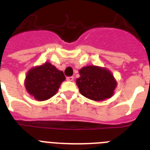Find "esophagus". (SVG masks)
I'll use <instances>...</instances> for the list:
<instances>
[{
  "instance_id": "1",
  "label": "esophagus",
  "mask_w": 150,
  "mask_h": 150,
  "mask_svg": "<svg viewBox=\"0 0 150 150\" xmlns=\"http://www.w3.org/2000/svg\"><path fill=\"white\" fill-rule=\"evenodd\" d=\"M66 80L69 81H72L74 80V77L73 76H70V77H67L66 78Z\"/></svg>"
}]
</instances>
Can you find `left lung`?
Wrapping results in <instances>:
<instances>
[{
  "label": "left lung",
  "instance_id": "left-lung-1",
  "mask_svg": "<svg viewBox=\"0 0 150 150\" xmlns=\"http://www.w3.org/2000/svg\"><path fill=\"white\" fill-rule=\"evenodd\" d=\"M76 79L79 91L87 98L101 101L114 95L117 82L110 70L96 65H87L79 70Z\"/></svg>",
  "mask_w": 150,
  "mask_h": 150
}]
</instances>
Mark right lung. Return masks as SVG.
Wrapping results in <instances>:
<instances>
[{"label":"right lung","instance_id":"add662e5","mask_svg":"<svg viewBox=\"0 0 150 150\" xmlns=\"http://www.w3.org/2000/svg\"><path fill=\"white\" fill-rule=\"evenodd\" d=\"M65 80L63 71L50 62H45L29 70L24 85L26 91L34 99L42 101L54 96Z\"/></svg>","mask_w":150,"mask_h":150}]
</instances>
